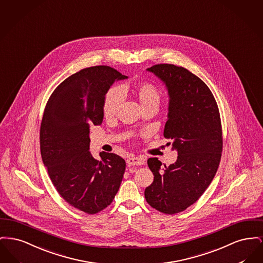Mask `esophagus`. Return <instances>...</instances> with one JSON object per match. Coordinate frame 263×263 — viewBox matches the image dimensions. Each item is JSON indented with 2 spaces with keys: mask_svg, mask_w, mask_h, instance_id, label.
<instances>
[{
  "mask_svg": "<svg viewBox=\"0 0 263 263\" xmlns=\"http://www.w3.org/2000/svg\"><path fill=\"white\" fill-rule=\"evenodd\" d=\"M126 163L128 166L142 165L144 164V160L138 157H129L126 159Z\"/></svg>",
  "mask_w": 263,
  "mask_h": 263,
  "instance_id": "34e87169",
  "label": "esophagus"
}]
</instances>
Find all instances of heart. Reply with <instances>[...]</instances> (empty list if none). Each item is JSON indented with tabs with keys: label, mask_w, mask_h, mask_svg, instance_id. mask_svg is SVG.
Returning <instances> with one entry per match:
<instances>
[{
	"label": "heart",
	"mask_w": 263,
	"mask_h": 263,
	"mask_svg": "<svg viewBox=\"0 0 263 263\" xmlns=\"http://www.w3.org/2000/svg\"><path fill=\"white\" fill-rule=\"evenodd\" d=\"M136 94L142 107L153 103L158 104L160 100V92L157 86L152 82H142L138 84L136 88ZM123 98V89L119 87L111 88L107 92L103 104V111L105 117L111 118L117 114L122 104Z\"/></svg>",
	"instance_id": "obj_1"
}]
</instances>
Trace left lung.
<instances>
[{
	"instance_id": "obj_1",
	"label": "left lung",
	"mask_w": 263,
	"mask_h": 263,
	"mask_svg": "<svg viewBox=\"0 0 263 263\" xmlns=\"http://www.w3.org/2000/svg\"><path fill=\"white\" fill-rule=\"evenodd\" d=\"M147 70L168 90L163 135L172 140L178 156L163 168L156 157L147 160L154 179L144 196L155 210L173 215L197 202L216 175L222 152L221 117L209 87L189 70L165 63Z\"/></svg>"
}]
</instances>
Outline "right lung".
<instances>
[{
    "mask_svg": "<svg viewBox=\"0 0 263 263\" xmlns=\"http://www.w3.org/2000/svg\"><path fill=\"white\" fill-rule=\"evenodd\" d=\"M126 78L110 66L84 68L56 87L43 112V164L59 195L90 215L111 204L124 177L121 156L101 152L102 161L92 156L89 133L90 125L103 123L104 99L111 84Z\"/></svg>",
    "mask_w": 263,
    "mask_h": 263,
    "instance_id": "add662e5",
    "label": "right lung"
}]
</instances>
